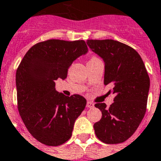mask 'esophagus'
<instances>
[{
    "label": "esophagus",
    "instance_id": "34e87169",
    "mask_svg": "<svg viewBox=\"0 0 161 161\" xmlns=\"http://www.w3.org/2000/svg\"><path fill=\"white\" fill-rule=\"evenodd\" d=\"M86 107H88V108L94 107V104H93V103H92V102L87 101V103H86Z\"/></svg>",
    "mask_w": 161,
    "mask_h": 161
}]
</instances>
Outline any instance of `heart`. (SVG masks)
Instances as JSON below:
<instances>
[{
  "label": "heart",
  "mask_w": 161,
  "mask_h": 161,
  "mask_svg": "<svg viewBox=\"0 0 161 161\" xmlns=\"http://www.w3.org/2000/svg\"><path fill=\"white\" fill-rule=\"evenodd\" d=\"M92 59H97V58H96V57H93V58H92Z\"/></svg>",
  "instance_id": "b5f03b06"
}]
</instances>
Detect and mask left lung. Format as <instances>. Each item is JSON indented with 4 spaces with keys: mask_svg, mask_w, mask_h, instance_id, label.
<instances>
[{
    "mask_svg": "<svg viewBox=\"0 0 161 161\" xmlns=\"http://www.w3.org/2000/svg\"><path fill=\"white\" fill-rule=\"evenodd\" d=\"M86 43L105 63V86H114L111 91L114 102L110 108L105 103L95 105L102 112L101 119L93 125L95 134L107 144L124 142L144 118L149 76L142 57L133 48L112 39L87 40Z\"/></svg>",
    "mask_w": 161,
    "mask_h": 161,
    "instance_id": "8db88e82",
    "label": "left lung"
}]
</instances>
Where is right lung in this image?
<instances>
[{"mask_svg":"<svg viewBox=\"0 0 161 161\" xmlns=\"http://www.w3.org/2000/svg\"><path fill=\"white\" fill-rule=\"evenodd\" d=\"M87 52L85 41L50 39L33 45L21 61L16 72L19 112L28 131L43 144L59 146L72 136L86 100L57 92L55 80L66 79L73 62Z\"/></svg>","mask_w":161,"mask_h":161,"instance_id":"1","label":"right lung"}]
</instances>
